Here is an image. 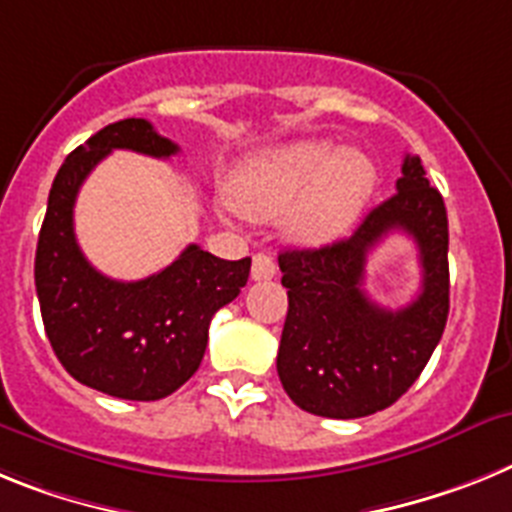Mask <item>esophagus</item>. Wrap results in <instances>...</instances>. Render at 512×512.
<instances>
[{
    "instance_id": "34e87169",
    "label": "esophagus",
    "mask_w": 512,
    "mask_h": 512,
    "mask_svg": "<svg viewBox=\"0 0 512 512\" xmlns=\"http://www.w3.org/2000/svg\"><path fill=\"white\" fill-rule=\"evenodd\" d=\"M275 260L268 255V252H257L252 257V281H270L275 275Z\"/></svg>"
}]
</instances>
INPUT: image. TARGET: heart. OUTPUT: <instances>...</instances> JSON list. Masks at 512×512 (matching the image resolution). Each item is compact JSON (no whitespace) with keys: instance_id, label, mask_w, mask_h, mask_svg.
Here are the masks:
<instances>
[{"instance_id":"b5f03b06","label":"heart","mask_w":512,"mask_h":512,"mask_svg":"<svg viewBox=\"0 0 512 512\" xmlns=\"http://www.w3.org/2000/svg\"><path fill=\"white\" fill-rule=\"evenodd\" d=\"M373 188L376 164L368 154L299 141L244 162L231 182V203L257 221L286 213V231L296 242L324 244L355 224Z\"/></svg>"}]
</instances>
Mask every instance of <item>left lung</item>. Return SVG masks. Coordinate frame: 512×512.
Wrapping results in <instances>:
<instances>
[{
    "label": "left lung",
    "instance_id": "left-lung-1",
    "mask_svg": "<svg viewBox=\"0 0 512 512\" xmlns=\"http://www.w3.org/2000/svg\"><path fill=\"white\" fill-rule=\"evenodd\" d=\"M404 230L421 250L418 299L397 312L362 291L372 247ZM288 314L278 376L296 407L353 420L386 410L428 366L448 319V216L420 157H404L397 193L368 213L348 239L317 250H283Z\"/></svg>",
    "mask_w": 512,
    "mask_h": 512
}]
</instances>
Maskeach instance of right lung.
Here are the masks:
<instances>
[{"instance_id": "right-lung-1", "label": "right lung", "mask_w": 512, "mask_h": 512, "mask_svg": "<svg viewBox=\"0 0 512 512\" xmlns=\"http://www.w3.org/2000/svg\"><path fill=\"white\" fill-rule=\"evenodd\" d=\"M113 149L167 159L180 151L144 118L97 131L71 151L48 193L35 250V291L61 366L90 389L154 402L198 371L213 314L250 278V257L221 260L188 244L172 265L144 281H113L87 262L74 237L82 182Z\"/></svg>"}]
</instances>
